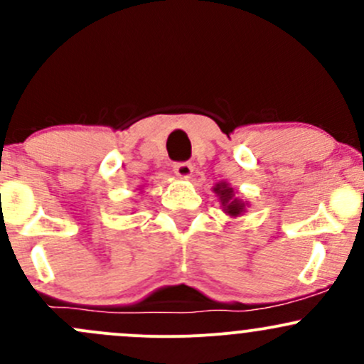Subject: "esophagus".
Here are the masks:
<instances>
[{
	"instance_id": "1",
	"label": "esophagus",
	"mask_w": 364,
	"mask_h": 364,
	"mask_svg": "<svg viewBox=\"0 0 364 364\" xmlns=\"http://www.w3.org/2000/svg\"><path fill=\"white\" fill-rule=\"evenodd\" d=\"M174 172L178 178L188 179L190 176H192L193 167L192 164H188V161H178V164H174Z\"/></svg>"
}]
</instances>
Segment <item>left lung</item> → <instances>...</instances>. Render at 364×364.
Here are the masks:
<instances>
[{
	"instance_id": "obj_1",
	"label": "left lung",
	"mask_w": 364,
	"mask_h": 364,
	"mask_svg": "<svg viewBox=\"0 0 364 364\" xmlns=\"http://www.w3.org/2000/svg\"><path fill=\"white\" fill-rule=\"evenodd\" d=\"M213 192L218 196L220 203L223 205V211H225L227 215L240 216L241 213H245V203L234 197V188H230L227 183H218V185H215Z\"/></svg>"
}]
</instances>
